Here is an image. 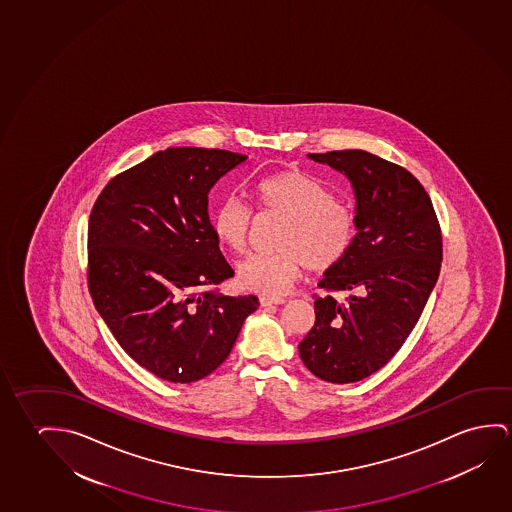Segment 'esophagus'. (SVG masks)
I'll list each match as a JSON object with an SVG mask.
<instances>
[{"label":"esophagus","mask_w":512,"mask_h":512,"mask_svg":"<svg viewBox=\"0 0 512 512\" xmlns=\"http://www.w3.org/2000/svg\"><path fill=\"white\" fill-rule=\"evenodd\" d=\"M259 301L262 307H269V305H284L287 299L275 298V296H260Z\"/></svg>","instance_id":"esophagus-1"}]
</instances>
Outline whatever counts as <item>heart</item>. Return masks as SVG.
Listing matches in <instances>:
<instances>
[{
  "mask_svg": "<svg viewBox=\"0 0 512 512\" xmlns=\"http://www.w3.org/2000/svg\"><path fill=\"white\" fill-rule=\"evenodd\" d=\"M262 211L284 216L276 244L280 250L255 253L237 266L244 289L262 294L287 291L301 269L326 271L346 257L356 232L354 214L330 189L308 173L284 170L253 188ZM253 214L239 198L228 197L213 216L214 234L232 252H243L252 234Z\"/></svg>",
  "mask_w": 512,
  "mask_h": 512,
  "instance_id": "heart-1",
  "label": "heart"
}]
</instances>
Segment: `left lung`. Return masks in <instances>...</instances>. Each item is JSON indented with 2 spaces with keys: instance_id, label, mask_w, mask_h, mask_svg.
<instances>
[{
  "instance_id": "8db88e82",
  "label": "left lung",
  "mask_w": 512,
  "mask_h": 512,
  "mask_svg": "<svg viewBox=\"0 0 512 512\" xmlns=\"http://www.w3.org/2000/svg\"><path fill=\"white\" fill-rule=\"evenodd\" d=\"M351 181L356 236L328 269L315 324L299 342L307 369L328 383L369 378L392 360L418 323L440 276L441 230L424 186L402 166L365 150L308 154ZM333 291H347L337 302Z\"/></svg>"
}]
</instances>
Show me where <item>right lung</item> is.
<instances>
[{"label": "right lung", "instance_id": "right-lung-1", "mask_svg": "<svg viewBox=\"0 0 512 512\" xmlns=\"http://www.w3.org/2000/svg\"><path fill=\"white\" fill-rule=\"evenodd\" d=\"M246 156L172 147L113 177L88 220V291L134 362L193 383L227 360L259 299L223 296L234 276L207 195Z\"/></svg>", "mask_w": 512, "mask_h": 512}]
</instances>
